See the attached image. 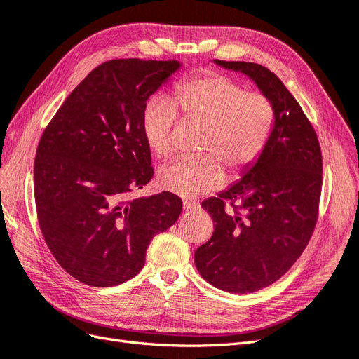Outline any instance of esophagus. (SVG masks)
I'll list each match as a JSON object with an SVG mask.
<instances>
[{"label": "esophagus", "mask_w": 359, "mask_h": 359, "mask_svg": "<svg viewBox=\"0 0 359 359\" xmlns=\"http://www.w3.org/2000/svg\"><path fill=\"white\" fill-rule=\"evenodd\" d=\"M182 208H184V211H196V209H199V203H196L194 201H184L182 202Z\"/></svg>", "instance_id": "esophagus-1"}]
</instances>
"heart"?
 I'll return each instance as SVG.
<instances>
[{
    "mask_svg": "<svg viewBox=\"0 0 359 359\" xmlns=\"http://www.w3.org/2000/svg\"><path fill=\"white\" fill-rule=\"evenodd\" d=\"M178 107L190 117L209 123L205 156H182L158 172V184L170 193L193 197L226 181L219 157L234 170L252 165L263 153L273 126V108L258 92L222 74H206L177 86L174 100L157 95L147 102L141 129L150 150L166 157L174 150Z\"/></svg>",
    "mask_w": 359,
    "mask_h": 359,
    "instance_id": "obj_1",
    "label": "heart"
}]
</instances>
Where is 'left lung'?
I'll return each mask as SVG.
<instances>
[{
  "mask_svg": "<svg viewBox=\"0 0 359 359\" xmlns=\"http://www.w3.org/2000/svg\"><path fill=\"white\" fill-rule=\"evenodd\" d=\"M214 64L250 77L273 108L263 153L239 181L202 202L215 224L194 252L206 282L246 294L276 282L304 251L318 218L323 156L311 121L273 72L252 62Z\"/></svg>",
  "mask_w": 359,
  "mask_h": 359,
  "instance_id": "obj_1",
  "label": "left lung"
}]
</instances>
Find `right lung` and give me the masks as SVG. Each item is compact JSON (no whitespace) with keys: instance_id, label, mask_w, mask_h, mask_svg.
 <instances>
[{"instance_id":"1","label":"right lung","mask_w":359,"mask_h":359,"mask_svg":"<svg viewBox=\"0 0 359 359\" xmlns=\"http://www.w3.org/2000/svg\"><path fill=\"white\" fill-rule=\"evenodd\" d=\"M180 68L178 60L104 62L43 132L34 163L36 217L56 262L86 285L108 288L138 275L151 239L181 214V199L168 191L129 201L154 174L144 108Z\"/></svg>"}]
</instances>
